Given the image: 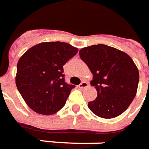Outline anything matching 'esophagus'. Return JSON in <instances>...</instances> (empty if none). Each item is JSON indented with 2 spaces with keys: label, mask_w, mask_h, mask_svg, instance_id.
<instances>
[{
  "label": "esophagus",
  "mask_w": 149,
  "mask_h": 149,
  "mask_svg": "<svg viewBox=\"0 0 149 149\" xmlns=\"http://www.w3.org/2000/svg\"><path fill=\"white\" fill-rule=\"evenodd\" d=\"M88 86V83L85 82V81H83L82 83H80L79 85V87L81 88V89H84V88H86Z\"/></svg>",
  "instance_id": "1"
}]
</instances>
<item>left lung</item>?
Masks as SVG:
<instances>
[{
    "instance_id": "1",
    "label": "left lung",
    "mask_w": 149,
    "mask_h": 149,
    "mask_svg": "<svg viewBox=\"0 0 149 149\" xmlns=\"http://www.w3.org/2000/svg\"><path fill=\"white\" fill-rule=\"evenodd\" d=\"M79 56L93 74L96 99L88 103L95 115L111 119L127 110L136 96L139 71L126 53L103 44L79 50Z\"/></svg>"
}]
</instances>
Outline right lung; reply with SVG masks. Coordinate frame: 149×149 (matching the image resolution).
Segmentation results:
<instances>
[{"instance_id":"right-lung-1","label":"right lung","mask_w":149,"mask_h":149,"mask_svg":"<svg viewBox=\"0 0 149 149\" xmlns=\"http://www.w3.org/2000/svg\"><path fill=\"white\" fill-rule=\"evenodd\" d=\"M79 49L68 43H39L20 58L16 85L26 104L35 112L52 115L66 104L74 85L65 82L63 66Z\"/></svg>"}]
</instances>
